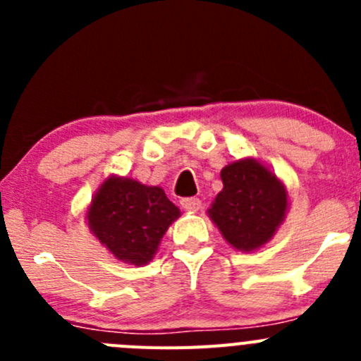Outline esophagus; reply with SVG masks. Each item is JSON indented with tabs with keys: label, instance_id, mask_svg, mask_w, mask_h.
Instances as JSON below:
<instances>
[{
	"label": "esophagus",
	"instance_id": "obj_1",
	"mask_svg": "<svg viewBox=\"0 0 361 361\" xmlns=\"http://www.w3.org/2000/svg\"><path fill=\"white\" fill-rule=\"evenodd\" d=\"M181 207L185 211H190V213H197L201 209V201L197 197H185L181 199Z\"/></svg>",
	"mask_w": 361,
	"mask_h": 361
}]
</instances>
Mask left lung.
<instances>
[{
	"mask_svg": "<svg viewBox=\"0 0 361 361\" xmlns=\"http://www.w3.org/2000/svg\"><path fill=\"white\" fill-rule=\"evenodd\" d=\"M224 188L207 209L225 241L239 251L267 245L288 211V190L274 171L255 157L227 164Z\"/></svg>",
	"mask_w": 361,
	"mask_h": 361,
	"instance_id": "8db88e82",
	"label": "left lung"
}]
</instances>
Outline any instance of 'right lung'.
<instances>
[{"mask_svg":"<svg viewBox=\"0 0 361 361\" xmlns=\"http://www.w3.org/2000/svg\"><path fill=\"white\" fill-rule=\"evenodd\" d=\"M180 214L160 187L111 174L92 195L85 221L116 260L141 267L152 262L164 234Z\"/></svg>","mask_w":361,"mask_h":361,"instance_id":"obj_1","label":"right lung"}]
</instances>
